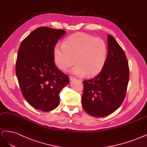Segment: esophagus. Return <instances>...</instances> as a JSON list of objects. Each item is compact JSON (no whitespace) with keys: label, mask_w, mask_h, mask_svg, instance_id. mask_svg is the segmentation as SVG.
Listing matches in <instances>:
<instances>
[{"label":"esophagus","mask_w":147,"mask_h":147,"mask_svg":"<svg viewBox=\"0 0 147 147\" xmlns=\"http://www.w3.org/2000/svg\"><path fill=\"white\" fill-rule=\"evenodd\" d=\"M69 80H72L75 79V78H74V77H73V76H69Z\"/></svg>","instance_id":"obj_1"}]
</instances>
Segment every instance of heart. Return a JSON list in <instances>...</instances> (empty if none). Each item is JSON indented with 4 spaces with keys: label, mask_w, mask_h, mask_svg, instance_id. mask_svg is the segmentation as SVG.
I'll return each mask as SVG.
<instances>
[{
    "label": "heart",
    "mask_w": 147,
    "mask_h": 147,
    "mask_svg": "<svg viewBox=\"0 0 147 147\" xmlns=\"http://www.w3.org/2000/svg\"><path fill=\"white\" fill-rule=\"evenodd\" d=\"M107 48L105 41L83 32L69 36L62 45H56L53 49L55 65L62 71L67 70L76 62L71 69L72 74L93 76L101 71L105 65Z\"/></svg>",
    "instance_id": "obj_1"
}]
</instances>
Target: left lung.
Here are the masks:
<instances>
[{
    "mask_svg": "<svg viewBox=\"0 0 147 147\" xmlns=\"http://www.w3.org/2000/svg\"><path fill=\"white\" fill-rule=\"evenodd\" d=\"M105 66L93 79L84 80L82 105L89 115L104 117L119 107L125 97L129 67L125 52L112 35H107Z\"/></svg>",
    "mask_w": 147,
    "mask_h": 147,
    "instance_id": "left-lung-1",
    "label": "left lung"
}]
</instances>
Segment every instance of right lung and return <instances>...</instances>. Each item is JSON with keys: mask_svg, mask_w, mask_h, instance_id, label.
I'll list each match as a JSON object with an SVG mask.
<instances>
[{"mask_svg": "<svg viewBox=\"0 0 147 147\" xmlns=\"http://www.w3.org/2000/svg\"><path fill=\"white\" fill-rule=\"evenodd\" d=\"M65 30L38 28L24 40L18 50L16 74L24 97L36 109L54 110L69 78L56 67L53 49Z\"/></svg>", "mask_w": 147, "mask_h": 147, "instance_id": "add662e5", "label": "right lung"}]
</instances>
